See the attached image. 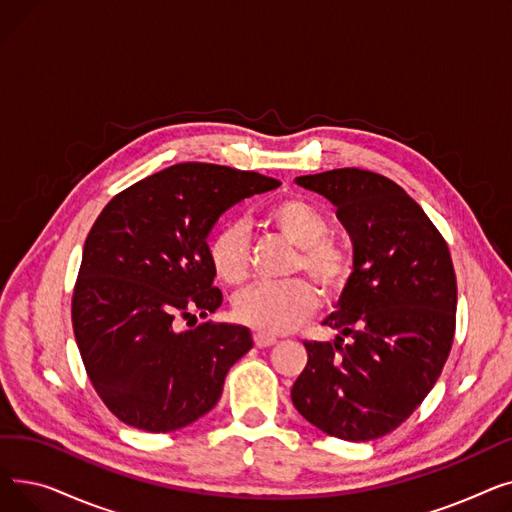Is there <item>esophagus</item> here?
Returning a JSON list of instances; mask_svg holds the SVG:
<instances>
[{"instance_id":"obj_1","label":"esophagus","mask_w":512,"mask_h":512,"mask_svg":"<svg viewBox=\"0 0 512 512\" xmlns=\"http://www.w3.org/2000/svg\"><path fill=\"white\" fill-rule=\"evenodd\" d=\"M276 344V338L274 336H267V334H255V346L257 348H267Z\"/></svg>"}]
</instances>
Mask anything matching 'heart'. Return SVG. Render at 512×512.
<instances>
[{
    "label": "heart",
    "instance_id": "obj_1",
    "mask_svg": "<svg viewBox=\"0 0 512 512\" xmlns=\"http://www.w3.org/2000/svg\"><path fill=\"white\" fill-rule=\"evenodd\" d=\"M292 247L299 249L292 272H305L326 297H338L353 278V253L328 238L330 224L313 203L290 197L265 213ZM209 261L215 276L226 284H240L249 276V238L238 222H230L209 240ZM319 303L315 286L305 280L286 284H255L236 294L234 317L261 334H286L313 315Z\"/></svg>",
    "mask_w": 512,
    "mask_h": 512
}]
</instances>
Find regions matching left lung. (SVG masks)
Returning <instances> with one entry per match:
<instances>
[{"label": "left lung", "mask_w": 512, "mask_h": 512, "mask_svg": "<svg viewBox=\"0 0 512 512\" xmlns=\"http://www.w3.org/2000/svg\"><path fill=\"white\" fill-rule=\"evenodd\" d=\"M297 184L336 207L353 242V278L324 319L336 340L305 342L292 405L328 436L382 438L421 405L448 359L456 324L448 245L386 176L340 168Z\"/></svg>", "instance_id": "8db88e82"}]
</instances>
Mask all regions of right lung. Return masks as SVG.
Masks as SVG:
<instances>
[{
    "label": "right lung",
    "instance_id": "1",
    "mask_svg": "<svg viewBox=\"0 0 512 512\" xmlns=\"http://www.w3.org/2000/svg\"><path fill=\"white\" fill-rule=\"evenodd\" d=\"M280 180L213 164H176L103 207L83 249L72 326L95 392L120 421L153 434L186 427L222 396L230 367L253 348L249 328L199 324L215 313L207 238L220 215Z\"/></svg>",
    "mask_w": 512,
    "mask_h": 512
}]
</instances>
